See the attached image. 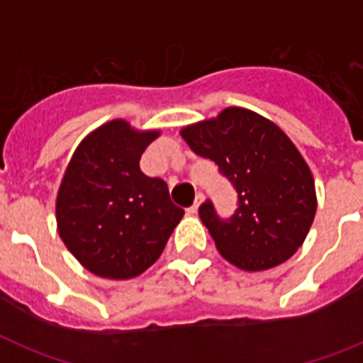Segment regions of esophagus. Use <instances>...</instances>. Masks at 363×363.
Returning a JSON list of instances; mask_svg holds the SVG:
<instances>
[{
  "mask_svg": "<svg viewBox=\"0 0 363 363\" xmlns=\"http://www.w3.org/2000/svg\"><path fill=\"white\" fill-rule=\"evenodd\" d=\"M203 201H205V196H203V194H197L196 203H194V206H190L188 212H190V214H197V210H199V206L203 205Z\"/></svg>",
  "mask_w": 363,
  "mask_h": 363,
  "instance_id": "34e87169",
  "label": "esophagus"
}]
</instances>
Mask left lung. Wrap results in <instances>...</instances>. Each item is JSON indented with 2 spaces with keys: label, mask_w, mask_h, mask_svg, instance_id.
Segmentation results:
<instances>
[{
  "label": "left lung",
  "mask_w": 363,
  "mask_h": 363,
  "mask_svg": "<svg viewBox=\"0 0 363 363\" xmlns=\"http://www.w3.org/2000/svg\"><path fill=\"white\" fill-rule=\"evenodd\" d=\"M190 149L210 158L238 191V208L219 219L210 201L201 221L219 255L243 271H266L291 258L318 210L310 166L279 125L243 106L181 129Z\"/></svg>",
  "instance_id": "8db88e82"
}]
</instances>
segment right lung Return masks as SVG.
<instances>
[{"mask_svg":"<svg viewBox=\"0 0 363 363\" xmlns=\"http://www.w3.org/2000/svg\"><path fill=\"white\" fill-rule=\"evenodd\" d=\"M160 129L111 120L88 133L64 169L55 218L60 240L79 264L101 279L142 275L162 255L184 216L166 182L140 169Z\"/></svg>","mask_w":363,"mask_h":363,"instance_id":"add662e5","label":"right lung"}]
</instances>
